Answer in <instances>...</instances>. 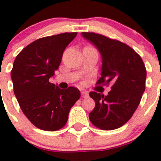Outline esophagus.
I'll return each instance as SVG.
<instances>
[{
    "instance_id": "esophagus-1",
    "label": "esophagus",
    "mask_w": 161,
    "mask_h": 161,
    "mask_svg": "<svg viewBox=\"0 0 161 161\" xmlns=\"http://www.w3.org/2000/svg\"><path fill=\"white\" fill-rule=\"evenodd\" d=\"M88 96H89V94H88L87 91H82V97H83V98H86V97Z\"/></svg>"
}]
</instances>
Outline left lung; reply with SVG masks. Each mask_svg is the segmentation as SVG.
<instances>
[{
  "label": "left lung",
  "mask_w": 161,
  "mask_h": 161,
  "mask_svg": "<svg viewBox=\"0 0 161 161\" xmlns=\"http://www.w3.org/2000/svg\"><path fill=\"white\" fill-rule=\"evenodd\" d=\"M81 34L102 57L101 78L97 84H112L108 95L90 92L95 107L89 119L102 130L116 129L125 124L138 108L145 91V66L138 53L121 42L95 33Z\"/></svg>",
  "instance_id": "left-lung-1"
}]
</instances>
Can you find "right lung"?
<instances>
[{
    "label": "right lung",
    "instance_id": "right-lung-1",
    "mask_svg": "<svg viewBox=\"0 0 161 161\" xmlns=\"http://www.w3.org/2000/svg\"><path fill=\"white\" fill-rule=\"evenodd\" d=\"M77 35L64 33L39 38L25 47L14 60L11 79L21 111L32 124L53 131L66 124L70 108L80 91L60 89L49 79L58 69L63 51Z\"/></svg>",
    "mask_w": 161,
    "mask_h": 161
}]
</instances>
